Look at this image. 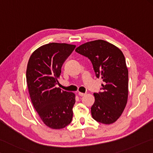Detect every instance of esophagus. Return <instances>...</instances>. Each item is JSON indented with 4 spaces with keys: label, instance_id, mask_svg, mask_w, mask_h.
Wrapping results in <instances>:
<instances>
[{
    "label": "esophagus",
    "instance_id": "34e87169",
    "mask_svg": "<svg viewBox=\"0 0 153 153\" xmlns=\"http://www.w3.org/2000/svg\"><path fill=\"white\" fill-rule=\"evenodd\" d=\"M79 96H81V97H82V96H84L85 95V93H81V92H79Z\"/></svg>",
    "mask_w": 153,
    "mask_h": 153
}]
</instances>
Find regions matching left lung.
Listing matches in <instances>:
<instances>
[{"instance_id": "8db88e82", "label": "left lung", "mask_w": 153, "mask_h": 153, "mask_svg": "<svg viewBox=\"0 0 153 153\" xmlns=\"http://www.w3.org/2000/svg\"><path fill=\"white\" fill-rule=\"evenodd\" d=\"M77 53L89 59L96 76L101 77V92L95 93L91 115L96 121L110 124L121 116L128 95V71L124 54L118 48L101 39L87 42Z\"/></svg>"}]
</instances>
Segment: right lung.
Returning <instances> with one entry per match:
<instances>
[{
  "label": "right lung",
  "instance_id": "1",
  "mask_svg": "<svg viewBox=\"0 0 153 153\" xmlns=\"http://www.w3.org/2000/svg\"><path fill=\"white\" fill-rule=\"evenodd\" d=\"M76 45L50 43L37 48L29 58L26 79L31 102L43 122L52 129L71 124L75 95L56 85L64 62Z\"/></svg>",
  "mask_w": 153,
  "mask_h": 153
}]
</instances>
